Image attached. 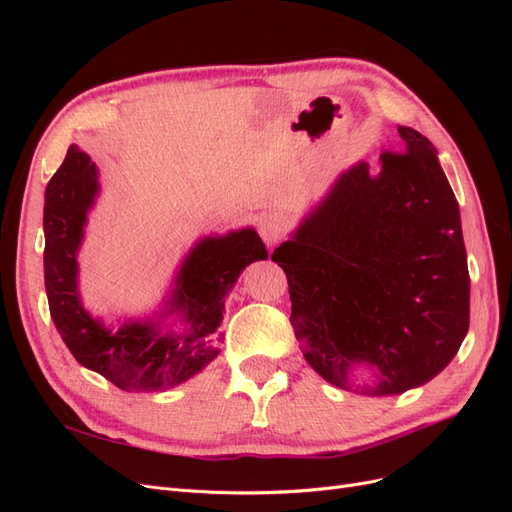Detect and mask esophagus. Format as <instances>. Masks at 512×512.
<instances>
[{
	"instance_id": "esophagus-1",
	"label": "esophagus",
	"mask_w": 512,
	"mask_h": 512,
	"mask_svg": "<svg viewBox=\"0 0 512 512\" xmlns=\"http://www.w3.org/2000/svg\"><path fill=\"white\" fill-rule=\"evenodd\" d=\"M286 226H288V220L282 211L262 213L258 220V232H260L262 241H265L267 245H275L277 241H280Z\"/></svg>"
}]
</instances>
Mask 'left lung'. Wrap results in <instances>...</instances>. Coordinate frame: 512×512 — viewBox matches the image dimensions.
Here are the masks:
<instances>
[{
    "mask_svg": "<svg viewBox=\"0 0 512 512\" xmlns=\"http://www.w3.org/2000/svg\"><path fill=\"white\" fill-rule=\"evenodd\" d=\"M397 130L404 151H384L378 175L367 162L344 170L271 256L305 361L339 389L371 367V397L438 376L470 327L457 198L429 138Z\"/></svg>",
    "mask_w": 512,
    "mask_h": 512,
    "instance_id": "8db88e82",
    "label": "left lung"
}]
</instances>
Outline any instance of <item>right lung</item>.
<instances>
[{"label":"right lung","instance_id":"1","mask_svg":"<svg viewBox=\"0 0 512 512\" xmlns=\"http://www.w3.org/2000/svg\"><path fill=\"white\" fill-rule=\"evenodd\" d=\"M98 192L96 164L72 145L44 194V286L51 318L74 359L119 389H173L220 354L213 339L228 292L247 265L267 260V247L254 228L200 239L181 262L162 314H177L183 329L164 331L160 320H126L111 331L83 307L76 262Z\"/></svg>","mask_w":512,"mask_h":512}]
</instances>
